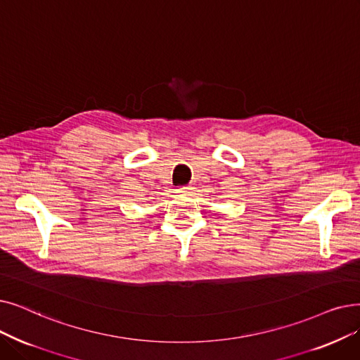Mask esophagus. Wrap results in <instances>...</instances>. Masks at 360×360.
Returning a JSON list of instances; mask_svg holds the SVG:
<instances>
[{
    "instance_id": "34e87169",
    "label": "esophagus",
    "mask_w": 360,
    "mask_h": 360,
    "mask_svg": "<svg viewBox=\"0 0 360 360\" xmlns=\"http://www.w3.org/2000/svg\"><path fill=\"white\" fill-rule=\"evenodd\" d=\"M190 186H181V188H178V193L181 194H190Z\"/></svg>"
}]
</instances>
